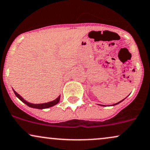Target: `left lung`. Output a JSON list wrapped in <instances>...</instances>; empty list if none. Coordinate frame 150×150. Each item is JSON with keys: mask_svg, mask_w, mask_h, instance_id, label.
<instances>
[{"mask_svg": "<svg viewBox=\"0 0 150 150\" xmlns=\"http://www.w3.org/2000/svg\"><path fill=\"white\" fill-rule=\"evenodd\" d=\"M125 99H123V100H121V101H120V102H117V103H115V104H113V105H112V106H114V105H117V104H119V103H120V102H122V101H123V100H125ZM100 105V106H102V107H105V105Z\"/></svg>", "mask_w": 150, "mask_h": 150, "instance_id": "8db88e82", "label": "left lung"}]
</instances>
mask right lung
<instances>
[{"label": "right lung", "instance_id": "obj_1", "mask_svg": "<svg viewBox=\"0 0 150 150\" xmlns=\"http://www.w3.org/2000/svg\"><path fill=\"white\" fill-rule=\"evenodd\" d=\"M13 91H14V94L16 95V96L18 98V99H19L20 100H21V101L23 102V103L25 104V105H27L28 107H32V108H35V109H47V108H50L51 107H52V106H54L55 105H57V104L60 100V96H59L57 98H56L55 100H52V101L46 102V103H42V104L30 103V102H28L26 101V100H25L21 96H20L19 94H18L16 91H15L14 89H13Z\"/></svg>", "mask_w": 150, "mask_h": 150}]
</instances>
